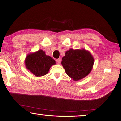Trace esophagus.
Here are the masks:
<instances>
[{"label":"esophagus","mask_w":121,"mask_h":121,"mask_svg":"<svg viewBox=\"0 0 121 121\" xmlns=\"http://www.w3.org/2000/svg\"><path fill=\"white\" fill-rule=\"evenodd\" d=\"M56 61L57 64H60L61 63V59L60 58H58V59H56Z\"/></svg>","instance_id":"obj_1"}]
</instances>
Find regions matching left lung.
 I'll return each instance as SVG.
<instances>
[{
    "label": "left lung",
    "instance_id": "left-lung-1",
    "mask_svg": "<svg viewBox=\"0 0 121 121\" xmlns=\"http://www.w3.org/2000/svg\"><path fill=\"white\" fill-rule=\"evenodd\" d=\"M94 62V58L88 51L70 49L62 58L61 65L67 75L76 81L90 74Z\"/></svg>",
    "mask_w": 121,
    "mask_h": 121
}]
</instances>
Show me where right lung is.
<instances>
[{
    "instance_id": "right-lung-1",
    "label": "right lung",
    "mask_w": 121,
    "mask_h": 121,
    "mask_svg": "<svg viewBox=\"0 0 121 121\" xmlns=\"http://www.w3.org/2000/svg\"><path fill=\"white\" fill-rule=\"evenodd\" d=\"M27 69L35 75L40 77L45 75L48 73L50 68L56 64L54 59L46 55L43 50L27 55L25 60Z\"/></svg>"
}]
</instances>
